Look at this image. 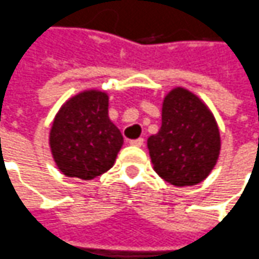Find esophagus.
<instances>
[{"label": "esophagus", "instance_id": "34e87169", "mask_svg": "<svg viewBox=\"0 0 259 259\" xmlns=\"http://www.w3.org/2000/svg\"><path fill=\"white\" fill-rule=\"evenodd\" d=\"M130 144L134 145V147H142V145H144V140H142V138H138V140H131Z\"/></svg>", "mask_w": 259, "mask_h": 259}]
</instances>
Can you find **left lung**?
<instances>
[{"instance_id": "1", "label": "left lung", "mask_w": 259, "mask_h": 259, "mask_svg": "<svg viewBox=\"0 0 259 259\" xmlns=\"http://www.w3.org/2000/svg\"><path fill=\"white\" fill-rule=\"evenodd\" d=\"M154 171L175 187L204 181L214 169L221 137L212 112L195 94L177 87L162 102V124L147 141Z\"/></svg>"}]
</instances>
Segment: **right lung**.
Instances as JSON below:
<instances>
[{
    "label": "right lung",
    "mask_w": 259,
    "mask_h": 259,
    "mask_svg": "<svg viewBox=\"0 0 259 259\" xmlns=\"http://www.w3.org/2000/svg\"><path fill=\"white\" fill-rule=\"evenodd\" d=\"M108 94L87 90L71 97L54 118L50 148L61 172L94 180L112 168L124 138L108 117Z\"/></svg>",
    "instance_id": "add662e5"
}]
</instances>
